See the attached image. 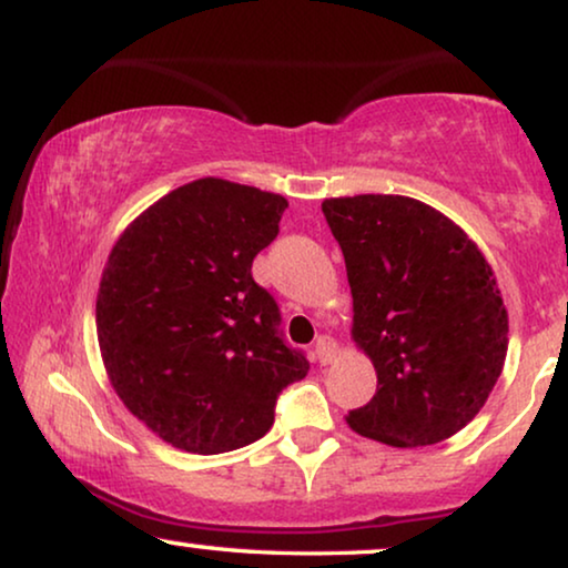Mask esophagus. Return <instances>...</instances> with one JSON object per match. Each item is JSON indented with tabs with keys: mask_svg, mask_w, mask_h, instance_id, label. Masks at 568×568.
Masks as SVG:
<instances>
[{
	"mask_svg": "<svg viewBox=\"0 0 568 568\" xmlns=\"http://www.w3.org/2000/svg\"><path fill=\"white\" fill-rule=\"evenodd\" d=\"M315 354H317V362L323 364H331L333 356H336V341H333L331 336H321L315 341Z\"/></svg>",
	"mask_w": 568,
	"mask_h": 568,
	"instance_id": "esophagus-1",
	"label": "esophagus"
}]
</instances>
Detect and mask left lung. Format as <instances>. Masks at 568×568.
Masks as SVG:
<instances>
[{
	"mask_svg": "<svg viewBox=\"0 0 568 568\" xmlns=\"http://www.w3.org/2000/svg\"><path fill=\"white\" fill-rule=\"evenodd\" d=\"M354 297L356 346L377 393L346 422L390 447H426L473 422L507 359L509 317L478 245L408 196L325 199Z\"/></svg>",
	"mask_w": 568,
	"mask_h": 568,
	"instance_id": "8db88e82",
	"label": "left lung"
}]
</instances>
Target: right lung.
<instances>
[{
  "instance_id": "add662e5",
  "label": "right lung",
  "mask_w": 568,
  "mask_h": 568,
  "mask_svg": "<svg viewBox=\"0 0 568 568\" xmlns=\"http://www.w3.org/2000/svg\"><path fill=\"white\" fill-rule=\"evenodd\" d=\"M286 206L278 193L201 178L139 214L108 255L95 305L105 372L168 445L196 455L251 445L274 424L278 393L307 375L251 274Z\"/></svg>"
}]
</instances>
